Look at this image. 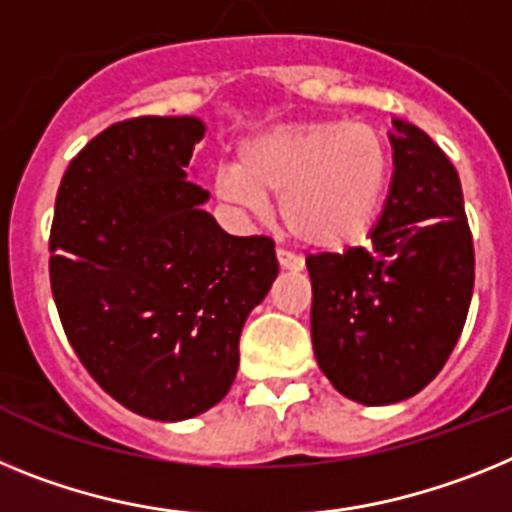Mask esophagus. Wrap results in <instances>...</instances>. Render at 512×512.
Segmentation results:
<instances>
[{
	"label": "esophagus",
	"instance_id": "34e87169",
	"mask_svg": "<svg viewBox=\"0 0 512 512\" xmlns=\"http://www.w3.org/2000/svg\"><path fill=\"white\" fill-rule=\"evenodd\" d=\"M278 265H281L283 270H291V273H296V270L304 268V260H301L299 255H291V252H286V250H278Z\"/></svg>",
	"mask_w": 512,
	"mask_h": 512
}]
</instances>
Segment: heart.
I'll use <instances>...</instances> for the list:
<instances>
[{
	"label": "heart",
	"mask_w": 512,
	"mask_h": 512,
	"mask_svg": "<svg viewBox=\"0 0 512 512\" xmlns=\"http://www.w3.org/2000/svg\"><path fill=\"white\" fill-rule=\"evenodd\" d=\"M389 144L366 123H278L239 144V164H221L213 193L239 213L265 216L281 195L286 229L311 250L361 242L389 182Z\"/></svg>",
	"instance_id": "1"
}]
</instances>
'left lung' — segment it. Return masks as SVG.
Listing matches in <instances>:
<instances>
[{
    "mask_svg": "<svg viewBox=\"0 0 512 512\" xmlns=\"http://www.w3.org/2000/svg\"><path fill=\"white\" fill-rule=\"evenodd\" d=\"M389 144L394 172L371 250L306 260L319 368L366 407L404 402L438 376L474 291L459 172L412 123L394 118Z\"/></svg>",
    "mask_w": 512,
    "mask_h": 512,
    "instance_id": "left-lung-1",
    "label": "left lung"
}]
</instances>
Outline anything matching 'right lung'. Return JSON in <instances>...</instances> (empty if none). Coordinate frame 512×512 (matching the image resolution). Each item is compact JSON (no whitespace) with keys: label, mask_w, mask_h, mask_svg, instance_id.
<instances>
[{"label":"right lung","mask_w":512,"mask_h":512,"mask_svg":"<svg viewBox=\"0 0 512 512\" xmlns=\"http://www.w3.org/2000/svg\"><path fill=\"white\" fill-rule=\"evenodd\" d=\"M193 115L115 123L71 159L56 195L51 288L92 379L149 420L226 397L239 335L278 278L273 239L231 237L206 211Z\"/></svg>","instance_id":"obj_1"}]
</instances>
